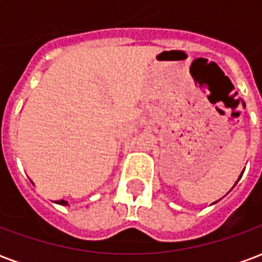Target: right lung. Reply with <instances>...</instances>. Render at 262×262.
I'll list each match as a JSON object with an SVG mask.
<instances>
[{"instance_id": "obj_1", "label": "right lung", "mask_w": 262, "mask_h": 262, "mask_svg": "<svg viewBox=\"0 0 262 262\" xmlns=\"http://www.w3.org/2000/svg\"><path fill=\"white\" fill-rule=\"evenodd\" d=\"M56 203H59V205H67V202H66V201H63V199H61V201H57Z\"/></svg>"}]
</instances>
